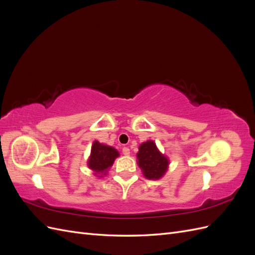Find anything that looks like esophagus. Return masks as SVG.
Listing matches in <instances>:
<instances>
[{
    "label": "esophagus",
    "mask_w": 255,
    "mask_h": 255,
    "mask_svg": "<svg viewBox=\"0 0 255 255\" xmlns=\"http://www.w3.org/2000/svg\"><path fill=\"white\" fill-rule=\"evenodd\" d=\"M122 153L125 154V155H129V149L127 148V146H125V148H122Z\"/></svg>",
    "instance_id": "34e87169"
}]
</instances>
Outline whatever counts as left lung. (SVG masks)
Instances as JSON below:
<instances>
[{
  "label": "left lung",
  "instance_id": "1",
  "mask_svg": "<svg viewBox=\"0 0 255 255\" xmlns=\"http://www.w3.org/2000/svg\"><path fill=\"white\" fill-rule=\"evenodd\" d=\"M138 165L146 179L158 180L165 174L168 169V159L161 154L156 144L152 140L143 142L137 153Z\"/></svg>",
  "mask_w": 255,
  "mask_h": 255
}]
</instances>
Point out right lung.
I'll use <instances>...</instances> for the list:
<instances>
[{"label":"right lung","instance_id":"add662e5","mask_svg":"<svg viewBox=\"0 0 255 255\" xmlns=\"http://www.w3.org/2000/svg\"><path fill=\"white\" fill-rule=\"evenodd\" d=\"M119 156L118 151L112 146L95 141L91 146V155L88 160V167L97 173H104L112 167L116 157Z\"/></svg>","mask_w":255,"mask_h":255}]
</instances>
